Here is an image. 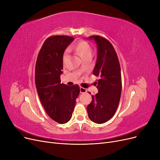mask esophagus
I'll return each instance as SVG.
<instances>
[{
	"label": "esophagus",
	"instance_id": "obj_1",
	"mask_svg": "<svg viewBox=\"0 0 160 160\" xmlns=\"http://www.w3.org/2000/svg\"><path fill=\"white\" fill-rule=\"evenodd\" d=\"M87 92V89H85V88H80V93H86Z\"/></svg>",
	"mask_w": 160,
	"mask_h": 160
}]
</instances>
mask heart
Returning <instances> with one entry per match:
<instances>
[{
  "label": "heart",
  "instance_id": "heart-1",
  "mask_svg": "<svg viewBox=\"0 0 160 160\" xmlns=\"http://www.w3.org/2000/svg\"><path fill=\"white\" fill-rule=\"evenodd\" d=\"M72 49L77 52V55L82 58V59L88 56H91V47L89 43L85 41H80L77 42L72 47ZM68 50L65 51L64 52L63 61H65L67 57H68Z\"/></svg>",
  "mask_w": 160,
  "mask_h": 160
}]
</instances>
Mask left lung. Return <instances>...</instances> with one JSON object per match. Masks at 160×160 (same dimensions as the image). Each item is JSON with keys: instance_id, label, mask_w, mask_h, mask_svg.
<instances>
[{"instance_id": "left-lung-1", "label": "left lung", "mask_w": 160, "mask_h": 160, "mask_svg": "<svg viewBox=\"0 0 160 160\" xmlns=\"http://www.w3.org/2000/svg\"><path fill=\"white\" fill-rule=\"evenodd\" d=\"M98 47V57L93 75L99 77L98 93L92 95V101L88 105L89 118L92 122L101 124L109 121L118 109L122 93V75L120 64L113 45L104 37L90 36Z\"/></svg>"}]
</instances>
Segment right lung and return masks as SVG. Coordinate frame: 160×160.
Returning <instances> with one entry per match:
<instances>
[{
    "label": "right lung",
    "mask_w": 160,
    "mask_h": 160,
    "mask_svg": "<svg viewBox=\"0 0 160 160\" xmlns=\"http://www.w3.org/2000/svg\"><path fill=\"white\" fill-rule=\"evenodd\" d=\"M73 40L61 35L47 38L35 66V85L41 102L49 117L61 124L71 119L80 93L78 85L68 86L61 83L60 79L65 50Z\"/></svg>",
    "instance_id": "add662e5"
}]
</instances>
